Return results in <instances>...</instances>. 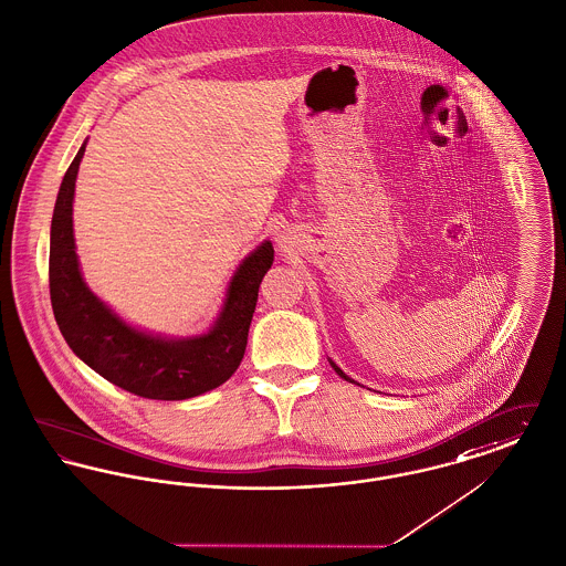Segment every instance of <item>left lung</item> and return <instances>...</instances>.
<instances>
[{"instance_id": "1", "label": "left lung", "mask_w": 566, "mask_h": 566, "mask_svg": "<svg viewBox=\"0 0 566 566\" xmlns=\"http://www.w3.org/2000/svg\"><path fill=\"white\" fill-rule=\"evenodd\" d=\"M329 366H332V368H334V370H336V375H338V377H343V379H345V381H349V384H356V381H354V379H352V377H347V375H345V373H343V370H340V368H338V366H336V364H334V361H332V359H329ZM357 386V384H356Z\"/></svg>"}]
</instances>
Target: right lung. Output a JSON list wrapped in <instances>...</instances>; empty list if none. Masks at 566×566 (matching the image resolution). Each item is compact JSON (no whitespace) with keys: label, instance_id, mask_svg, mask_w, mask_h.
Instances as JSON below:
<instances>
[{"label":"right lung","instance_id":"obj_1","mask_svg":"<svg viewBox=\"0 0 566 566\" xmlns=\"http://www.w3.org/2000/svg\"><path fill=\"white\" fill-rule=\"evenodd\" d=\"M85 147L87 140L61 180L51 221V304L65 343L106 381L150 400H187L226 384L244 356L260 283L274 262L272 242L240 262L207 334L170 338L129 326L91 292L76 255L72 202Z\"/></svg>","mask_w":566,"mask_h":566}]
</instances>
